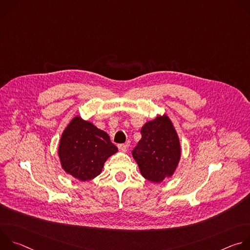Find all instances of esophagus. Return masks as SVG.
<instances>
[{
	"instance_id": "1",
	"label": "esophagus",
	"mask_w": 250,
	"mask_h": 250,
	"mask_svg": "<svg viewBox=\"0 0 250 250\" xmlns=\"http://www.w3.org/2000/svg\"><path fill=\"white\" fill-rule=\"evenodd\" d=\"M118 147H119L120 151H122V152H125L127 150V146L126 145H119Z\"/></svg>"
}]
</instances>
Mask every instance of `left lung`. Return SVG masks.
Listing matches in <instances>:
<instances>
[{"label": "left lung", "instance_id": "obj_1", "mask_svg": "<svg viewBox=\"0 0 250 250\" xmlns=\"http://www.w3.org/2000/svg\"><path fill=\"white\" fill-rule=\"evenodd\" d=\"M141 139L132 150L141 175L160 183L171 177L181 157L178 134L166 116H158L141 127Z\"/></svg>", "mask_w": 250, "mask_h": 250}]
</instances>
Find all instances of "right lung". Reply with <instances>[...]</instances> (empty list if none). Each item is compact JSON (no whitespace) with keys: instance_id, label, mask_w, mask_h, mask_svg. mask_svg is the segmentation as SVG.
Listing matches in <instances>:
<instances>
[{"instance_id":"1","label":"right lung","mask_w":250,"mask_h":250,"mask_svg":"<svg viewBox=\"0 0 250 250\" xmlns=\"http://www.w3.org/2000/svg\"><path fill=\"white\" fill-rule=\"evenodd\" d=\"M117 152L108 133L79 116L64 129L58 147L62 168L80 181L97 177L106 159Z\"/></svg>"}]
</instances>
